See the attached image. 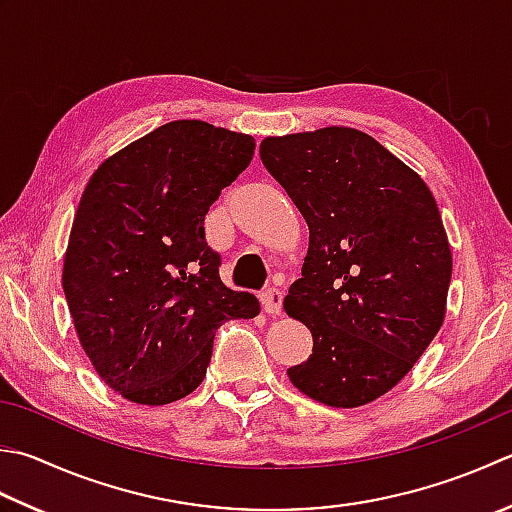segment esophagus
Wrapping results in <instances>:
<instances>
[{"mask_svg": "<svg viewBox=\"0 0 512 512\" xmlns=\"http://www.w3.org/2000/svg\"><path fill=\"white\" fill-rule=\"evenodd\" d=\"M282 304H284V293L279 288H268L262 293V306L268 315L282 313Z\"/></svg>", "mask_w": 512, "mask_h": 512, "instance_id": "34e87169", "label": "esophagus"}]
</instances>
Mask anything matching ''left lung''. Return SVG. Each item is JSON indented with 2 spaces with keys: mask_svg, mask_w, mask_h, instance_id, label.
Returning <instances> with one entry per match:
<instances>
[{
  "mask_svg": "<svg viewBox=\"0 0 512 512\" xmlns=\"http://www.w3.org/2000/svg\"><path fill=\"white\" fill-rule=\"evenodd\" d=\"M259 157L308 224L284 308L310 328L313 355L288 368L290 384L333 408L375 402L444 322L453 255L435 197L355 128L266 137Z\"/></svg>",
  "mask_w": 512,
  "mask_h": 512,
  "instance_id": "8db88e82",
  "label": "left lung"
}]
</instances>
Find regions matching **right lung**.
Listing matches in <instances>:
<instances>
[{
    "mask_svg": "<svg viewBox=\"0 0 512 512\" xmlns=\"http://www.w3.org/2000/svg\"><path fill=\"white\" fill-rule=\"evenodd\" d=\"M255 139L199 119L155 128L102 162L79 199L64 295L79 344L133 404L177 402L204 382L215 330L259 315L219 279L208 208L248 168Z\"/></svg>",
    "mask_w": 512,
    "mask_h": 512,
    "instance_id": "add662e5",
    "label": "right lung"
}]
</instances>
